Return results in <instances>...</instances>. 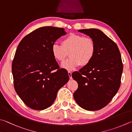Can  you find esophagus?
Returning <instances> with one entry per match:
<instances>
[{
	"mask_svg": "<svg viewBox=\"0 0 132 132\" xmlns=\"http://www.w3.org/2000/svg\"><path fill=\"white\" fill-rule=\"evenodd\" d=\"M68 74H69V78H70V79L72 78V77H71V71H68Z\"/></svg>",
	"mask_w": 132,
	"mask_h": 132,
	"instance_id": "1",
	"label": "esophagus"
}]
</instances>
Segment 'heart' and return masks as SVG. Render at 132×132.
<instances>
[{
    "label": "heart",
    "mask_w": 132,
    "mask_h": 132,
    "mask_svg": "<svg viewBox=\"0 0 132 132\" xmlns=\"http://www.w3.org/2000/svg\"><path fill=\"white\" fill-rule=\"evenodd\" d=\"M51 54L55 60L62 62L69 54L70 58L62 63L63 68L73 70L80 65L89 64L96 54V44L92 38L84 37L77 33H70L64 37L61 45L54 43L51 47Z\"/></svg>",
    "instance_id": "b5f03b06"
}]
</instances>
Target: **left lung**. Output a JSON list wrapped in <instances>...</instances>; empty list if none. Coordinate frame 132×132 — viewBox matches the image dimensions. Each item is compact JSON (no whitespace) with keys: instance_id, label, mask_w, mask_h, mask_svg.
<instances>
[{"instance_id":"1","label":"left lung","mask_w":132,"mask_h":132,"mask_svg":"<svg viewBox=\"0 0 132 132\" xmlns=\"http://www.w3.org/2000/svg\"><path fill=\"white\" fill-rule=\"evenodd\" d=\"M94 40L96 54L90 63L71 74L78 83L74 99L82 109L96 111L111 102L120 87L123 63L116 43L96 29L78 30Z\"/></svg>"}]
</instances>
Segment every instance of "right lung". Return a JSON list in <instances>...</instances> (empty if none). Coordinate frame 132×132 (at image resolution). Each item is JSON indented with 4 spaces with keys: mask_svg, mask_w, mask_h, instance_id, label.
<instances>
[{
    "mask_svg": "<svg viewBox=\"0 0 132 132\" xmlns=\"http://www.w3.org/2000/svg\"><path fill=\"white\" fill-rule=\"evenodd\" d=\"M66 34L62 28L44 26L19 43L12 62L14 87L30 109L43 110L51 106L59 89L68 82V71L60 69L51 51L56 40Z\"/></svg>",
    "mask_w": 132,
    "mask_h": 132,
    "instance_id": "obj_1",
    "label": "right lung"
}]
</instances>
